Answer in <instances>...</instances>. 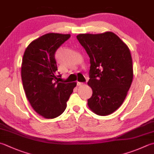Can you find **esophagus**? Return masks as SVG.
Returning <instances> with one entry per match:
<instances>
[{
  "instance_id": "34e87169",
  "label": "esophagus",
  "mask_w": 154,
  "mask_h": 154,
  "mask_svg": "<svg viewBox=\"0 0 154 154\" xmlns=\"http://www.w3.org/2000/svg\"><path fill=\"white\" fill-rule=\"evenodd\" d=\"M77 86H82V85H84V83L83 82H77Z\"/></svg>"
}]
</instances>
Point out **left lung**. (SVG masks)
I'll return each mask as SVG.
<instances>
[{
	"label": "left lung",
	"mask_w": 154,
	"mask_h": 154,
	"mask_svg": "<svg viewBox=\"0 0 154 154\" xmlns=\"http://www.w3.org/2000/svg\"><path fill=\"white\" fill-rule=\"evenodd\" d=\"M76 37L91 62L88 85L92 95L88 99L89 108L98 115L111 114L123 104L133 80L129 49L110 31L79 34Z\"/></svg>",
	"instance_id": "obj_1"
}]
</instances>
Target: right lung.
Returning a JSON list of instances; mask_svg holds the SVG:
<instances>
[{
    "label": "right lung",
    "mask_w": 154,
    "mask_h": 154,
    "mask_svg": "<svg viewBox=\"0 0 154 154\" xmlns=\"http://www.w3.org/2000/svg\"><path fill=\"white\" fill-rule=\"evenodd\" d=\"M69 37V34L43 35L32 42L23 55L21 78L26 97L35 111L45 119L62 114L76 86V82L65 84L56 80L55 54Z\"/></svg>",
    "instance_id": "obj_1"
}]
</instances>
